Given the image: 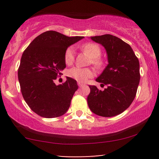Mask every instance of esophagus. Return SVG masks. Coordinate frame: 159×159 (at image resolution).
<instances>
[{
    "instance_id": "esophagus-1",
    "label": "esophagus",
    "mask_w": 159,
    "mask_h": 159,
    "mask_svg": "<svg viewBox=\"0 0 159 159\" xmlns=\"http://www.w3.org/2000/svg\"><path fill=\"white\" fill-rule=\"evenodd\" d=\"M78 85L79 86V87H82V86H83L84 84L82 83H81V82H78Z\"/></svg>"
}]
</instances>
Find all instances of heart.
<instances>
[{
	"label": "heart",
	"mask_w": 159,
	"mask_h": 159,
	"mask_svg": "<svg viewBox=\"0 0 159 159\" xmlns=\"http://www.w3.org/2000/svg\"><path fill=\"white\" fill-rule=\"evenodd\" d=\"M81 50L88 54L91 57L90 63L95 68L101 69L104 66V62L100 57L102 54L101 47L94 43H88L81 45ZM75 60V52L72 47H69L66 50L64 54V61L67 65L72 64ZM93 72L90 68H80V67H72L69 69L67 75L73 78L78 82L84 83L89 78L93 76Z\"/></svg>",
	"instance_id": "obj_1"
}]
</instances>
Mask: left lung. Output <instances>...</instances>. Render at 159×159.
<instances>
[{"label":"left lung","mask_w":159,"mask_h":159,"mask_svg":"<svg viewBox=\"0 0 159 159\" xmlns=\"http://www.w3.org/2000/svg\"><path fill=\"white\" fill-rule=\"evenodd\" d=\"M90 39L106 49L108 65L96 78L107 88L101 90L89 86L88 106L98 116H116L126 110L135 98L140 78L139 61L130 45L116 36L105 34Z\"/></svg>","instance_id":"obj_1"}]
</instances>
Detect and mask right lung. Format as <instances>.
Instances as JSON below:
<instances>
[{
	"label": "right lung",
	"instance_id": "right-lung-1",
	"mask_svg": "<svg viewBox=\"0 0 159 159\" xmlns=\"http://www.w3.org/2000/svg\"><path fill=\"white\" fill-rule=\"evenodd\" d=\"M83 38L48 30L36 37L24 51L18 69L21 94L39 116L58 117L68 111L78 88L77 81L67 77L64 83L56 85L54 80L66 68V50Z\"/></svg>",
	"mask_w": 159,
	"mask_h": 159
}]
</instances>
